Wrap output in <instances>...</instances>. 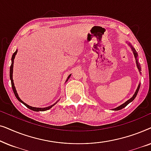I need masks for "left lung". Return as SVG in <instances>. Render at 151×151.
<instances>
[{
	"label": "left lung",
	"mask_w": 151,
	"mask_h": 151,
	"mask_svg": "<svg viewBox=\"0 0 151 151\" xmlns=\"http://www.w3.org/2000/svg\"><path fill=\"white\" fill-rule=\"evenodd\" d=\"M127 43H128V45H129V46H130V47H131V50L133 51V54H134V56H135V58L136 65H137V69H138V70H139V73H141V67H140V65H139V62H138V58H137L138 55H137V53L136 52V50H135V49H134V47H133V46H132V45L131 44V43H130V42H128L127 41ZM139 87H140V83H139V84H138L137 89H136L135 92V93L133 94V96H132V98H130L129 100H128L127 101H126V102H125L124 103H123V104H121L120 106H117V107H116V108H115V109H113L112 110H113V111H119V110H121V109H122L123 108H124L125 106H127V105L129 104V103H131V102H133V101L134 100V99L135 98V97L137 96V93H138V91H139Z\"/></svg>",
	"instance_id": "1"
}]
</instances>
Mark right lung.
Returning a JSON list of instances; mask_svg holds the SVG:
<instances>
[{"label": "right lung", "instance_id": "1", "mask_svg": "<svg viewBox=\"0 0 151 151\" xmlns=\"http://www.w3.org/2000/svg\"><path fill=\"white\" fill-rule=\"evenodd\" d=\"M17 52H18V50L17 49H16V51L15 52H14V53H13V55H12V65H11V67H10V70H9V76H10V80H11V83H12V89H13V91H14V95H15V96H16V98H17V100L19 101L20 102H21V103H22V104H23L24 106H26L27 107L28 109H31V110H32V111H36V112H38V111H47V110H49V109H50L51 107L52 106H54V105L56 104V103L58 102V100L56 102H55L54 104H52V105H51V106H47V107H45V108H38V107H33V106H29V105H28V104H27L26 103H24L23 101H22L21 99H20V98H19V96H18V93H17V91H16V87H15V86H14V80H13V68H14V58H15V56H16V53H17ZM71 76V74H70V75L68 76V78H67V80H66V82H67L68 81V80H69V78H70V76Z\"/></svg>", "mask_w": 151, "mask_h": 151}]
</instances>
